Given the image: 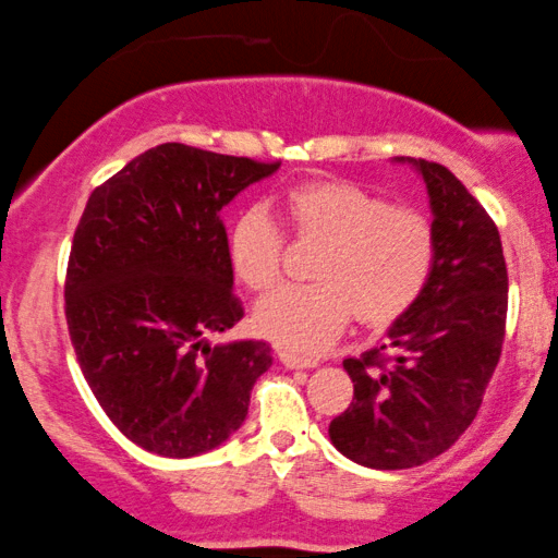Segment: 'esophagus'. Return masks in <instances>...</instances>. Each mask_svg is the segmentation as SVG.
<instances>
[{
	"label": "esophagus",
	"instance_id": "1",
	"mask_svg": "<svg viewBox=\"0 0 558 558\" xmlns=\"http://www.w3.org/2000/svg\"><path fill=\"white\" fill-rule=\"evenodd\" d=\"M277 355H279L281 363H284L287 368H292V371H300V368H316V365H318V360L305 357V355H298V352L284 350V347H279Z\"/></svg>",
	"mask_w": 558,
	"mask_h": 558
}]
</instances>
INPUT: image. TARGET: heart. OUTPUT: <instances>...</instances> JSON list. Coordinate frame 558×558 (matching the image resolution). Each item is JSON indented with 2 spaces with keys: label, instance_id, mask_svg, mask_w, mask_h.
Instances as JSON below:
<instances>
[{
  "label": "heart",
  "instance_id": "b5f03b06",
  "mask_svg": "<svg viewBox=\"0 0 558 558\" xmlns=\"http://www.w3.org/2000/svg\"><path fill=\"white\" fill-rule=\"evenodd\" d=\"M279 211L294 238L320 242V251L311 266L313 284L284 287L255 305V329L271 342L318 352L352 316L368 329H386L428 287L436 232L423 214L337 177L287 187ZM281 251V229L260 208L238 214L227 229V260L247 290L277 284Z\"/></svg>",
  "mask_w": 558,
  "mask_h": 558
}]
</instances>
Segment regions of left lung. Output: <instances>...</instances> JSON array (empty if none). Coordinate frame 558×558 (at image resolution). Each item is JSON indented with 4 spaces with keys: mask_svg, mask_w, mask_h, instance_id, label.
<instances>
[{
    "mask_svg": "<svg viewBox=\"0 0 558 558\" xmlns=\"http://www.w3.org/2000/svg\"><path fill=\"white\" fill-rule=\"evenodd\" d=\"M423 177L436 232L428 287L384 342L344 371L355 397L329 425L347 460L404 470L444 454L481 410L507 324V264L486 208L447 167L397 156Z\"/></svg>",
    "mask_w": 558,
    "mask_h": 558,
    "instance_id": "left-lung-1",
    "label": "left lung"
}]
</instances>
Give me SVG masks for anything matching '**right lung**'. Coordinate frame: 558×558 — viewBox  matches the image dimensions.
Returning <instances> with one entry per match:
<instances>
[{"mask_svg": "<svg viewBox=\"0 0 558 558\" xmlns=\"http://www.w3.org/2000/svg\"><path fill=\"white\" fill-rule=\"evenodd\" d=\"M277 169L161 143L85 203L64 281L70 339L101 410L141 449L185 460L245 423L271 347L208 342L245 316L219 214Z\"/></svg>", "mask_w": 558, "mask_h": 558, "instance_id": "1", "label": "right lung"}]
</instances>
